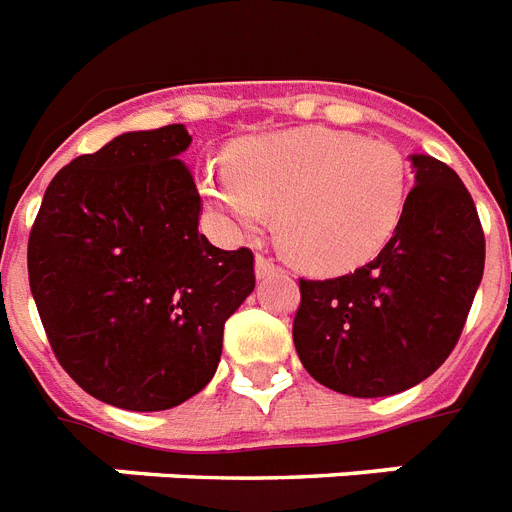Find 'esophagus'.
<instances>
[{
  "label": "esophagus",
  "instance_id": "34e87169",
  "mask_svg": "<svg viewBox=\"0 0 512 512\" xmlns=\"http://www.w3.org/2000/svg\"><path fill=\"white\" fill-rule=\"evenodd\" d=\"M274 272H277V264L259 253V256H256V277H259V280H264V277H269V274H274Z\"/></svg>",
  "mask_w": 512,
  "mask_h": 512
}]
</instances>
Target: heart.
<instances>
[{
	"instance_id": "obj_1",
	"label": "heart",
	"mask_w": 512,
	"mask_h": 512,
	"mask_svg": "<svg viewBox=\"0 0 512 512\" xmlns=\"http://www.w3.org/2000/svg\"><path fill=\"white\" fill-rule=\"evenodd\" d=\"M206 201L238 230L277 211V240L295 264L353 272L387 248L403 222L411 175L392 143L335 128H295L238 143L201 172Z\"/></svg>"
}]
</instances>
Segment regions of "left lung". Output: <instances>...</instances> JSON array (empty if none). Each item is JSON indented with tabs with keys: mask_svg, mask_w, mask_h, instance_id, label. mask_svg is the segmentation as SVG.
Wrapping results in <instances>:
<instances>
[{
	"mask_svg": "<svg viewBox=\"0 0 512 512\" xmlns=\"http://www.w3.org/2000/svg\"><path fill=\"white\" fill-rule=\"evenodd\" d=\"M416 185L377 259L335 280H301L293 342L303 369L350 398L424 382L458 342L484 274V232L463 180L413 154Z\"/></svg>",
	"mask_w": 512,
	"mask_h": 512,
	"instance_id": "1",
	"label": "left lung"
}]
</instances>
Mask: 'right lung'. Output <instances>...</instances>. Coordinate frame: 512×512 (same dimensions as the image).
I'll list each match as a JSON object with an SVG mask.
<instances>
[{"instance_id":"1","label":"right lung","mask_w":512,"mask_h":512,"mask_svg":"<svg viewBox=\"0 0 512 512\" xmlns=\"http://www.w3.org/2000/svg\"><path fill=\"white\" fill-rule=\"evenodd\" d=\"M185 125L133 130L62 167L28 238L54 356L96 400L167 411L211 382L225 322L253 293V253L198 232Z\"/></svg>"}]
</instances>
